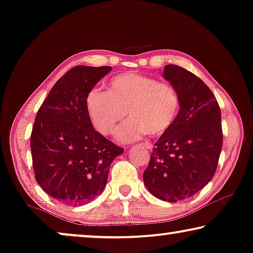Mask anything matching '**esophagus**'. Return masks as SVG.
Returning a JSON list of instances; mask_svg holds the SVG:
<instances>
[{"label": "esophagus", "mask_w": 253, "mask_h": 253, "mask_svg": "<svg viewBox=\"0 0 253 253\" xmlns=\"http://www.w3.org/2000/svg\"><path fill=\"white\" fill-rule=\"evenodd\" d=\"M141 145H142V147L147 148L148 150H151V149H152V144L150 143V142H143V143H141Z\"/></svg>", "instance_id": "34e87169"}]
</instances>
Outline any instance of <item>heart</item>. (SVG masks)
<instances>
[{
  "mask_svg": "<svg viewBox=\"0 0 253 253\" xmlns=\"http://www.w3.org/2000/svg\"><path fill=\"white\" fill-rule=\"evenodd\" d=\"M87 109L92 125L110 136L119 124L130 119L118 130L119 140L131 142L143 135L158 136L169 129L180 113L181 98L169 83L136 72L113 77L108 91L92 89L87 96Z\"/></svg>",
  "mask_w": 253,
  "mask_h": 253,
  "instance_id": "obj_1",
  "label": "heart"
}]
</instances>
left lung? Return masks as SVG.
Listing matches in <instances>:
<instances>
[{
    "mask_svg": "<svg viewBox=\"0 0 253 253\" xmlns=\"http://www.w3.org/2000/svg\"><path fill=\"white\" fill-rule=\"evenodd\" d=\"M164 77L179 91L181 109L155 143L143 181L154 196L174 203L193 196L214 175L222 149L221 111L211 89L190 71L170 64Z\"/></svg>",
    "mask_w": 253,
    "mask_h": 253,
    "instance_id": "1",
    "label": "left lung"
}]
</instances>
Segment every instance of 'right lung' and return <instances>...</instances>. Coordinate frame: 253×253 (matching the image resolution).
I'll use <instances>...</instances> for the list:
<instances>
[{
  "label": "right lung",
  "mask_w": 253,
  "mask_h": 253,
  "mask_svg": "<svg viewBox=\"0 0 253 253\" xmlns=\"http://www.w3.org/2000/svg\"><path fill=\"white\" fill-rule=\"evenodd\" d=\"M111 66L72 67L54 84L35 117L31 152L37 182L66 205L98 196L110 164L124 149L92 127L87 96Z\"/></svg>",
  "instance_id": "obj_1"
}]
</instances>
